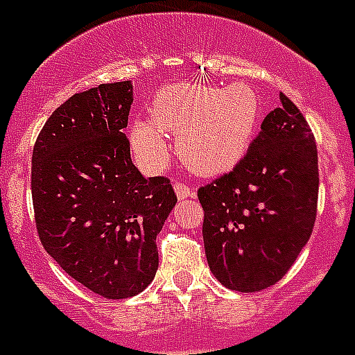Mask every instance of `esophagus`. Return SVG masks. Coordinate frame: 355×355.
<instances>
[{
    "label": "esophagus",
    "mask_w": 355,
    "mask_h": 355,
    "mask_svg": "<svg viewBox=\"0 0 355 355\" xmlns=\"http://www.w3.org/2000/svg\"><path fill=\"white\" fill-rule=\"evenodd\" d=\"M173 186H175V193H177L178 199H186V197H193L195 195V189L188 184H184L182 180H177Z\"/></svg>",
    "instance_id": "obj_1"
}]
</instances>
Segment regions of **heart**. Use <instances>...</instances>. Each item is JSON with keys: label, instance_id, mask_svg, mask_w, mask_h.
<instances>
[{"label": "heart", "instance_id": "b5f03b06", "mask_svg": "<svg viewBox=\"0 0 355 355\" xmlns=\"http://www.w3.org/2000/svg\"><path fill=\"white\" fill-rule=\"evenodd\" d=\"M261 119V99L248 83L225 88L173 85L156 94L150 119L130 130L134 149L150 166L167 160L164 134L177 136V155L197 175L230 171L247 153Z\"/></svg>", "mask_w": 355, "mask_h": 355}]
</instances>
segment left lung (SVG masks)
Listing matches in <instances>:
<instances>
[{
    "label": "left lung",
    "mask_w": 355,
    "mask_h": 355,
    "mask_svg": "<svg viewBox=\"0 0 355 355\" xmlns=\"http://www.w3.org/2000/svg\"><path fill=\"white\" fill-rule=\"evenodd\" d=\"M206 259L234 291L275 286L313 232L319 199L317 144L297 105L280 94L247 155L199 188Z\"/></svg>",
    "instance_id": "8db88e82"
}]
</instances>
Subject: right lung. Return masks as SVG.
Returning <instances> with one entry per match:
<instances>
[{
  "label": "right lung",
  "mask_w": 355,
  "mask_h": 355,
  "mask_svg": "<svg viewBox=\"0 0 355 355\" xmlns=\"http://www.w3.org/2000/svg\"><path fill=\"white\" fill-rule=\"evenodd\" d=\"M130 80L75 94L49 116L33 149L31 193L47 254L90 291L128 298L158 269L156 236L177 205L171 180L130 160Z\"/></svg>",
  "instance_id": "add662e5"
}]
</instances>
